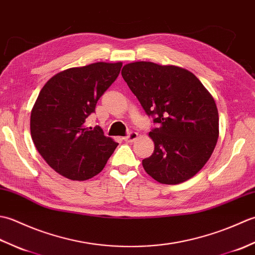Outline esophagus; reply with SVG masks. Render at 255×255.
I'll return each instance as SVG.
<instances>
[{
	"instance_id": "1",
	"label": "esophagus",
	"mask_w": 255,
	"mask_h": 255,
	"mask_svg": "<svg viewBox=\"0 0 255 255\" xmlns=\"http://www.w3.org/2000/svg\"><path fill=\"white\" fill-rule=\"evenodd\" d=\"M139 138V133L136 131H131L128 133V136L125 137V141L126 142H134Z\"/></svg>"
}]
</instances>
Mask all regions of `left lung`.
I'll use <instances>...</instances> for the list:
<instances>
[{"label":"left lung","instance_id":"8db88e82","mask_svg":"<svg viewBox=\"0 0 255 255\" xmlns=\"http://www.w3.org/2000/svg\"><path fill=\"white\" fill-rule=\"evenodd\" d=\"M122 75L158 128L149 132L154 151L142 160L148 174L162 184L185 182L203 169L219 137L216 102L186 69L150 61L125 64Z\"/></svg>","mask_w":255,"mask_h":255}]
</instances>
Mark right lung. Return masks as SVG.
<instances>
[{
  "label": "right lung",
  "mask_w": 255,
  "mask_h": 255,
  "mask_svg": "<svg viewBox=\"0 0 255 255\" xmlns=\"http://www.w3.org/2000/svg\"><path fill=\"white\" fill-rule=\"evenodd\" d=\"M122 62L70 68L47 81L32 106L30 133L51 169L72 181L99 174L118 145L100 127H85L100 97L121 72Z\"/></svg>",
  "instance_id": "1"
}]
</instances>
